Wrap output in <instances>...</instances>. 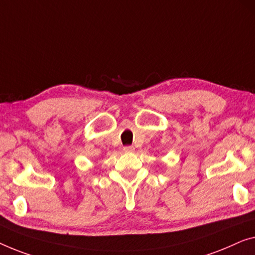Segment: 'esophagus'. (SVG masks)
I'll return each mask as SVG.
<instances>
[{
    "mask_svg": "<svg viewBox=\"0 0 255 255\" xmlns=\"http://www.w3.org/2000/svg\"><path fill=\"white\" fill-rule=\"evenodd\" d=\"M134 150H135V147L131 146V145H128V146H125L124 147V151L125 152H132Z\"/></svg>",
    "mask_w": 255,
    "mask_h": 255,
    "instance_id": "34e87169",
    "label": "esophagus"
}]
</instances>
